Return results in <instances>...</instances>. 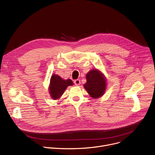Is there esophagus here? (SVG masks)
I'll use <instances>...</instances> for the list:
<instances>
[{
  "instance_id": "obj_1",
  "label": "esophagus",
  "mask_w": 155,
  "mask_h": 155,
  "mask_svg": "<svg viewBox=\"0 0 155 155\" xmlns=\"http://www.w3.org/2000/svg\"><path fill=\"white\" fill-rule=\"evenodd\" d=\"M74 83H75V85L76 86H78V85H80V80L79 79H77L74 81Z\"/></svg>"
}]
</instances>
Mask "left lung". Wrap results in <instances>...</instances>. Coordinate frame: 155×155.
I'll list each match as a JSON object with an SVG mask.
<instances>
[{"label": "left lung", "instance_id": "8db88e82", "mask_svg": "<svg viewBox=\"0 0 155 155\" xmlns=\"http://www.w3.org/2000/svg\"><path fill=\"white\" fill-rule=\"evenodd\" d=\"M87 83L84 88L93 98H98L103 96L106 87V81L104 75L97 69H93L86 75Z\"/></svg>", "mask_w": 155, "mask_h": 155}]
</instances>
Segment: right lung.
Listing matches in <instances>:
<instances>
[{
    "mask_svg": "<svg viewBox=\"0 0 155 155\" xmlns=\"http://www.w3.org/2000/svg\"><path fill=\"white\" fill-rule=\"evenodd\" d=\"M73 83L70 79L64 80L58 75H52L49 87L51 97L53 100H58L63 94L65 89L68 86L73 85Z\"/></svg>",
    "mask_w": 155,
    "mask_h": 155,
    "instance_id": "1",
    "label": "right lung"
}]
</instances>
